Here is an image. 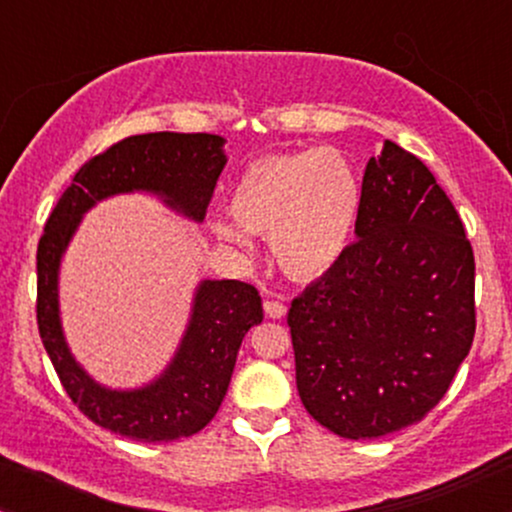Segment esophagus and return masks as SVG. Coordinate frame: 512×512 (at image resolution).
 <instances>
[{
	"label": "esophagus",
	"instance_id": "34e87169",
	"mask_svg": "<svg viewBox=\"0 0 512 512\" xmlns=\"http://www.w3.org/2000/svg\"><path fill=\"white\" fill-rule=\"evenodd\" d=\"M264 313L274 317V320H279V317L286 315V305L281 301H264Z\"/></svg>",
	"mask_w": 512,
	"mask_h": 512
}]
</instances>
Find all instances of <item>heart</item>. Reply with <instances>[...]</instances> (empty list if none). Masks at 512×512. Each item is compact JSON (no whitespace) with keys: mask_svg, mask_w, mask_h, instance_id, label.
<instances>
[{"mask_svg":"<svg viewBox=\"0 0 512 512\" xmlns=\"http://www.w3.org/2000/svg\"><path fill=\"white\" fill-rule=\"evenodd\" d=\"M361 204V175L332 146L252 161L228 197L236 226L269 240L276 264L293 279H317L342 260ZM214 233L245 248L243 234L228 223L216 221Z\"/></svg>","mask_w":512,"mask_h":512,"instance_id":"heart-1","label":"heart"}]
</instances>
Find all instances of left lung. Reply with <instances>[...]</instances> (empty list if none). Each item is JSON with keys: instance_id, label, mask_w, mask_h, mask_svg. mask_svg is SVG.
Returning a JSON list of instances; mask_svg holds the SVG:
<instances>
[{"instance_id": "left-lung-1", "label": "left lung", "mask_w": 512, "mask_h": 512, "mask_svg": "<svg viewBox=\"0 0 512 512\" xmlns=\"http://www.w3.org/2000/svg\"><path fill=\"white\" fill-rule=\"evenodd\" d=\"M356 236L286 317L303 407L351 440L424 419L477 330L460 216L424 161L395 142L363 173Z\"/></svg>"}]
</instances>
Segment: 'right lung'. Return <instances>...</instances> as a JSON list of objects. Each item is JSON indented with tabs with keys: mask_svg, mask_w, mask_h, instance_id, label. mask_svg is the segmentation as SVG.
<instances>
[{
	"mask_svg": "<svg viewBox=\"0 0 512 512\" xmlns=\"http://www.w3.org/2000/svg\"><path fill=\"white\" fill-rule=\"evenodd\" d=\"M226 166L219 134L154 132L127 137L79 168L52 209L38 243V330L69 399L93 424L142 440L168 443L195 436L214 419L240 342L262 322L255 286L236 279H204L195 293L190 325L178 354L161 378L139 390H108L86 375L69 354L57 308V274L81 216L101 199L120 192H154L170 209L202 221Z\"/></svg>",
	"mask_w": 512,
	"mask_h": 512,
	"instance_id": "right-lung-1",
	"label": "right lung"
}]
</instances>
